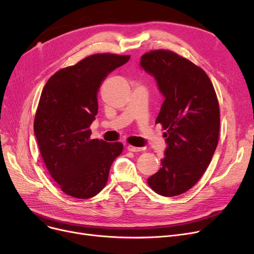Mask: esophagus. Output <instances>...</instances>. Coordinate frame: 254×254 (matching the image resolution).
Wrapping results in <instances>:
<instances>
[{
	"label": "esophagus",
	"mask_w": 254,
	"mask_h": 254,
	"mask_svg": "<svg viewBox=\"0 0 254 254\" xmlns=\"http://www.w3.org/2000/svg\"><path fill=\"white\" fill-rule=\"evenodd\" d=\"M127 148L128 151H131V152H138V151H142L143 150V148L135 147V146H132V145H128Z\"/></svg>",
	"instance_id": "1"
}]
</instances>
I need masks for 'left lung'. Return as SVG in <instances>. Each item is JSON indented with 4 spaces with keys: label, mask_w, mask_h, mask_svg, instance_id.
I'll return each instance as SVG.
<instances>
[{
    "label": "left lung",
    "mask_w": 254,
    "mask_h": 254,
    "mask_svg": "<svg viewBox=\"0 0 254 254\" xmlns=\"http://www.w3.org/2000/svg\"><path fill=\"white\" fill-rule=\"evenodd\" d=\"M140 65L154 77L165 101L155 124L166 129L162 168L147 179L158 194L174 196L190 190L207 170L218 144L219 104L203 69L170 50H152Z\"/></svg>",
    "instance_id": "1"
}]
</instances>
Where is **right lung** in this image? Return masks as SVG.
Listing matches in <instances>:
<instances>
[{"label":"right lung","mask_w":254,"mask_h":254,"mask_svg":"<svg viewBox=\"0 0 254 254\" xmlns=\"http://www.w3.org/2000/svg\"><path fill=\"white\" fill-rule=\"evenodd\" d=\"M129 56L98 53L66 66L46 82L36 111L34 131L51 177L66 194L89 198L108 181L114 159L123 152L119 142L90 139L98 114V91L109 73Z\"/></svg>","instance_id":"add662e5"}]
</instances>
